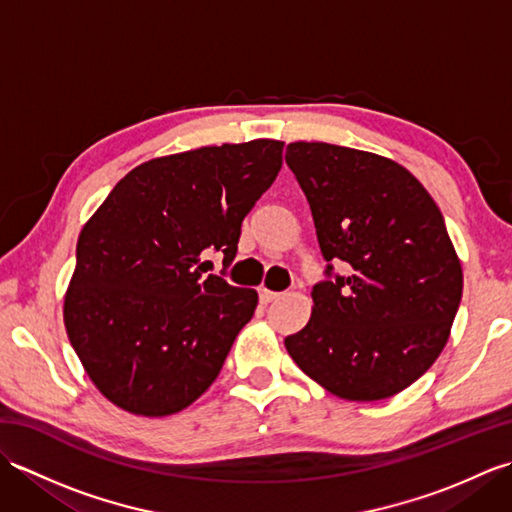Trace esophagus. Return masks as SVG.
<instances>
[{
	"label": "esophagus",
	"instance_id": "esophagus-1",
	"mask_svg": "<svg viewBox=\"0 0 512 512\" xmlns=\"http://www.w3.org/2000/svg\"><path fill=\"white\" fill-rule=\"evenodd\" d=\"M281 295L279 292H273V290H266V288H259V299H262V303H270V301H277Z\"/></svg>",
	"mask_w": 512,
	"mask_h": 512
}]
</instances>
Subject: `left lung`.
Returning a JSON list of instances; mask_svg holds the SVG:
<instances>
[{
	"label": "left lung",
	"instance_id": "left-lung-1",
	"mask_svg": "<svg viewBox=\"0 0 512 512\" xmlns=\"http://www.w3.org/2000/svg\"><path fill=\"white\" fill-rule=\"evenodd\" d=\"M325 281L312 317L286 336L303 374L334 396L374 402L436 363L462 299V266L427 189L398 162L328 143H290ZM346 264L334 276L332 263Z\"/></svg>",
	"mask_w": 512,
	"mask_h": 512
}]
</instances>
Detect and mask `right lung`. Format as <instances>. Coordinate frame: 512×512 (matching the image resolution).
I'll return each mask as SVG.
<instances>
[{"label":"right lung","mask_w":512,"mask_h":512,"mask_svg":"<svg viewBox=\"0 0 512 512\" xmlns=\"http://www.w3.org/2000/svg\"><path fill=\"white\" fill-rule=\"evenodd\" d=\"M281 140L154 158L116 184L76 244L63 321L101 394L136 416H171L220 374L257 292L206 273L235 259L242 222L281 169Z\"/></svg>","instance_id":"add662e5"}]
</instances>
